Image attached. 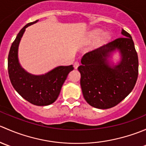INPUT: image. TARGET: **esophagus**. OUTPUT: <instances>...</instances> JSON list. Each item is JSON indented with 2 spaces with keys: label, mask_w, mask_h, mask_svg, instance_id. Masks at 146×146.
I'll return each mask as SVG.
<instances>
[{
  "label": "esophagus",
  "mask_w": 146,
  "mask_h": 146,
  "mask_svg": "<svg viewBox=\"0 0 146 146\" xmlns=\"http://www.w3.org/2000/svg\"><path fill=\"white\" fill-rule=\"evenodd\" d=\"M79 65H80V64H79V63L76 61V62L74 63V65H73V67H74L75 69H77L78 68Z\"/></svg>",
  "instance_id": "obj_1"
}]
</instances>
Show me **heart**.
<instances>
[{
  "instance_id": "b5f03b06",
  "label": "heart",
  "mask_w": 146,
  "mask_h": 146,
  "mask_svg": "<svg viewBox=\"0 0 146 146\" xmlns=\"http://www.w3.org/2000/svg\"><path fill=\"white\" fill-rule=\"evenodd\" d=\"M101 29H95V30L92 31V32L90 35V39L91 40H95V39H98V45H104L106 43L110 41V39H111V35L108 33V32H105V33H103Z\"/></svg>"
}]
</instances>
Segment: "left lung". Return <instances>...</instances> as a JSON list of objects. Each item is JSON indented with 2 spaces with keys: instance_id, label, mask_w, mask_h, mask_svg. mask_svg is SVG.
Wrapping results in <instances>:
<instances>
[{
  "instance_id": "8db88e82",
  "label": "left lung",
  "mask_w": 146,
  "mask_h": 146,
  "mask_svg": "<svg viewBox=\"0 0 146 146\" xmlns=\"http://www.w3.org/2000/svg\"><path fill=\"white\" fill-rule=\"evenodd\" d=\"M119 38L82 56L78 70L80 86L87 102L98 109L111 108L129 95L138 75V58L131 36L121 29ZM119 52L117 64L111 60Z\"/></svg>"
}]
</instances>
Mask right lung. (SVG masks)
Here are the masks:
<instances>
[{
    "label": "right lung",
    "mask_w": 146,
    "mask_h": 146,
    "mask_svg": "<svg viewBox=\"0 0 146 146\" xmlns=\"http://www.w3.org/2000/svg\"><path fill=\"white\" fill-rule=\"evenodd\" d=\"M38 21L26 25L12 44L8 54V74L13 88L25 100L35 105L46 106L56 100L63 84L73 67L72 65L57 66L42 75H33L22 67L18 59L19 44L26 28Z\"/></svg>",
    "instance_id": "1"
}]
</instances>
